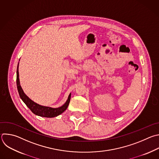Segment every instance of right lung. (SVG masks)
<instances>
[{"instance_id":"right-lung-1","label":"right lung","mask_w":159,"mask_h":159,"mask_svg":"<svg viewBox=\"0 0 159 159\" xmlns=\"http://www.w3.org/2000/svg\"><path fill=\"white\" fill-rule=\"evenodd\" d=\"M19 63H18L17 68V80H16L17 90H18L20 98L25 103V105L29 108V109L36 116H39L43 117H47V118L55 117L59 116L62 113H63L67 109V107L70 100L71 93L69 94L68 99L66 101V102L62 105V106L58 108H52L50 107L43 106V105H39L34 102L33 100L29 98V97L27 95H25V93L24 92L20 86V80H19Z\"/></svg>"}]
</instances>
